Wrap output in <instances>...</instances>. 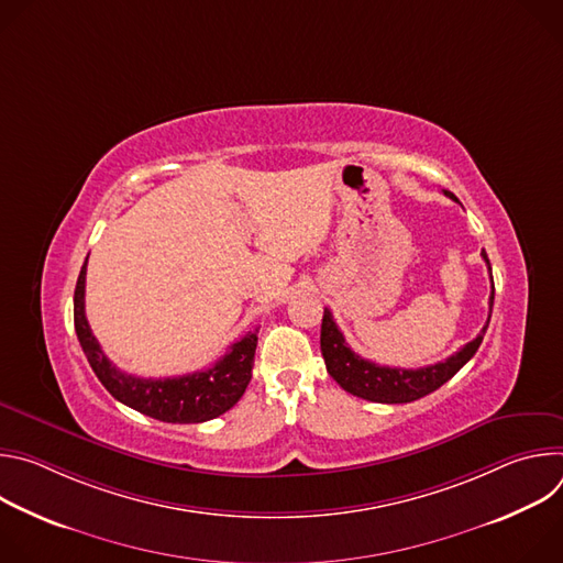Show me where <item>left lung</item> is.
<instances>
[{"label":"left lung","instance_id":"1","mask_svg":"<svg viewBox=\"0 0 563 563\" xmlns=\"http://www.w3.org/2000/svg\"><path fill=\"white\" fill-rule=\"evenodd\" d=\"M445 196L454 198L450 191H445ZM481 256H484L488 272L493 274L488 254L481 252ZM490 280H493V276H490ZM493 305H495V280H493V291H490V313H488L484 330L478 332V336L474 341H470L459 352H454L450 358L428 365V367H419V369L385 367V365H376L372 361L361 358L345 343V336L339 330L330 309H325L323 325H320V352H323L330 376L345 391H350L358 398H365V400H374V404H412V400L423 398L430 391L439 389L443 383H448L476 354V350H478L481 341H484L486 330L490 325Z\"/></svg>","mask_w":563,"mask_h":563}]
</instances>
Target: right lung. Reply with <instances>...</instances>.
<instances>
[{
    "label": "right lung",
    "mask_w": 563,
    "mask_h": 563,
    "mask_svg": "<svg viewBox=\"0 0 563 563\" xmlns=\"http://www.w3.org/2000/svg\"><path fill=\"white\" fill-rule=\"evenodd\" d=\"M87 261L77 276L73 296L75 332L96 376L120 404L165 423H205L231 410L252 380L254 354L258 336L247 332L209 369L174 376V378H140L118 369L102 352L85 313Z\"/></svg>",
    "instance_id": "obj_1"
}]
</instances>
